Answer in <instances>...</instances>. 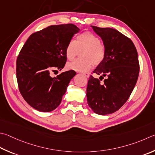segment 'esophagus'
Masks as SVG:
<instances>
[{
	"mask_svg": "<svg viewBox=\"0 0 155 155\" xmlns=\"http://www.w3.org/2000/svg\"><path fill=\"white\" fill-rule=\"evenodd\" d=\"M84 76H85V77H87V78H89V73H88V72H86V73H83V74Z\"/></svg>",
	"mask_w": 155,
	"mask_h": 155,
	"instance_id": "esophagus-1",
	"label": "esophagus"
}]
</instances>
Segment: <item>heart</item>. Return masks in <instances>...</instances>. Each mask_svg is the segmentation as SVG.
<instances>
[{
  "label": "heart",
  "mask_w": 155,
  "mask_h": 155,
  "mask_svg": "<svg viewBox=\"0 0 155 155\" xmlns=\"http://www.w3.org/2000/svg\"><path fill=\"white\" fill-rule=\"evenodd\" d=\"M82 59L77 60L68 64V69L79 72H85L91 69L93 64L97 66L104 60L106 55L104 45L100 42L97 35L91 32H83L77 36V40H70L66 47V56L68 60H73L78 51Z\"/></svg>",
  "instance_id": "obj_1"
}]
</instances>
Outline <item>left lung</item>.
Listing matches in <instances>:
<instances>
[{
  "label": "left lung",
  "instance_id": "8db88e82",
  "mask_svg": "<svg viewBox=\"0 0 155 155\" xmlns=\"http://www.w3.org/2000/svg\"><path fill=\"white\" fill-rule=\"evenodd\" d=\"M102 39L106 55L90 76L87 87L88 105L100 115L117 111L129 99L138 78L140 64L136 47L129 38L110 28L91 26ZM104 76L107 78L100 82Z\"/></svg>",
  "mask_w": 155,
  "mask_h": 155
}]
</instances>
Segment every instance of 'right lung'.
I'll list each match as a JSON object with an SVG mask.
<instances>
[{
    "label": "right lung",
    "instance_id": "right-lung-1",
    "mask_svg": "<svg viewBox=\"0 0 155 155\" xmlns=\"http://www.w3.org/2000/svg\"><path fill=\"white\" fill-rule=\"evenodd\" d=\"M80 29L72 24L52 25L32 34L17 58L19 90L26 102L41 112H51L60 104L74 70L51 77L61 70L67 58L66 47Z\"/></svg>",
    "mask_w": 155,
    "mask_h": 155
}]
</instances>
